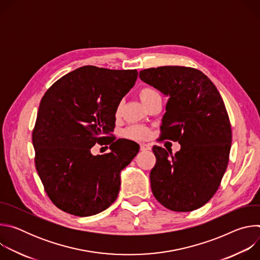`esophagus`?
I'll return each mask as SVG.
<instances>
[{"mask_svg": "<svg viewBox=\"0 0 260 260\" xmlns=\"http://www.w3.org/2000/svg\"><path fill=\"white\" fill-rule=\"evenodd\" d=\"M150 149H151V146L149 144L141 143V150L142 151H147V150H150Z\"/></svg>", "mask_w": 260, "mask_h": 260, "instance_id": "obj_1", "label": "esophagus"}]
</instances>
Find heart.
Wrapping results in <instances>:
<instances>
[{"label":"heart","instance_id":"heart-1","mask_svg":"<svg viewBox=\"0 0 260 260\" xmlns=\"http://www.w3.org/2000/svg\"><path fill=\"white\" fill-rule=\"evenodd\" d=\"M159 93L152 87L150 86H144L142 87L140 90H139V96H140V100L143 102V104L145 105L146 103L149 102L150 100H152L153 98L155 96H158ZM120 110H121V105L119 104L116 108V115H119L120 114ZM124 136L127 137V138H131V139H136V140H142V139H145L148 134H149V132H148V129L144 126H141V125H132L129 127H127L125 131H124Z\"/></svg>","mask_w":260,"mask_h":260}]
</instances>
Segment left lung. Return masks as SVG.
I'll list each match as a JSON object with an SVG mask.
<instances>
[{
    "label": "left lung",
    "mask_w": 260,
    "mask_h": 260,
    "mask_svg": "<svg viewBox=\"0 0 260 260\" xmlns=\"http://www.w3.org/2000/svg\"><path fill=\"white\" fill-rule=\"evenodd\" d=\"M140 78L170 96L160 139L181 145L174 155L153 146L152 193L169 210H197L216 193L229 165L232 126L224 102L214 83L194 68L145 69Z\"/></svg>",
    "instance_id": "8db88e82"
}]
</instances>
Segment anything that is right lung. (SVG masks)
I'll return each instance as SVG.
<instances>
[{"mask_svg":"<svg viewBox=\"0 0 260 260\" xmlns=\"http://www.w3.org/2000/svg\"><path fill=\"white\" fill-rule=\"evenodd\" d=\"M137 70L84 66L54 82L43 95L32 131L36 170L50 201L61 211L86 217L112 205L120 172L139 152L131 140L109 136L116 108L135 85ZM96 142L111 152L94 157Z\"/></svg>","mask_w":260,"mask_h":260,"instance_id":"1","label":"right lung"}]
</instances>
